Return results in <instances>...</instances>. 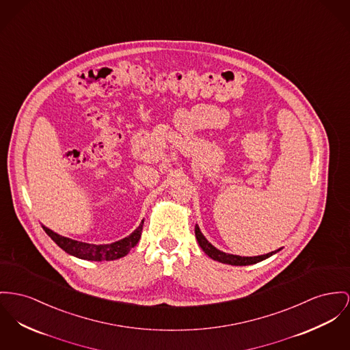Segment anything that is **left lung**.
<instances>
[{
  "label": "left lung",
  "instance_id": "1",
  "mask_svg": "<svg viewBox=\"0 0 350 350\" xmlns=\"http://www.w3.org/2000/svg\"><path fill=\"white\" fill-rule=\"evenodd\" d=\"M195 236H196V240H198L200 248L204 251L206 255H208L212 260H216V261L223 262V264H230V265H252V264L260 262V261H262V260H265V258H268V257H271L281 251V248H279L278 251H272L267 255L239 256V255H232V254H226V252L217 250L216 247H213L210 241L206 239V236L202 233L198 224L195 226Z\"/></svg>",
  "mask_w": 350,
  "mask_h": 350
}]
</instances>
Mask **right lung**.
<instances>
[{
    "mask_svg": "<svg viewBox=\"0 0 350 350\" xmlns=\"http://www.w3.org/2000/svg\"><path fill=\"white\" fill-rule=\"evenodd\" d=\"M42 228L59 248H62L71 256L78 257L82 260H90V261H111V260L126 256L131 251V248H134L138 244L140 234H142V228H143V221L134 232L110 244H89V243H83V241H78V240L61 236L49 230L45 226H42Z\"/></svg>",
    "mask_w": 350,
    "mask_h": 350,
    "instance_id": "obj_1",
    "label": "right lung"
}]
</instances>
